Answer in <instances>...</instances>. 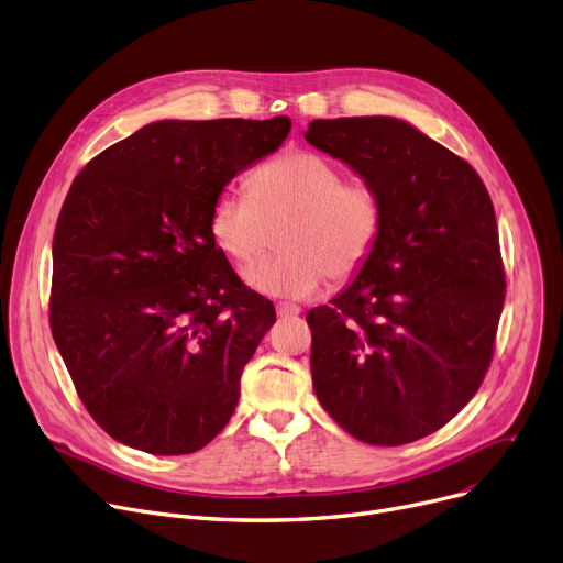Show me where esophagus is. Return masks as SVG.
Here are the masks:
<instances>
[{
  "instance_id": "34e87169",
  "label": "esophagus",
  "mask_w": 563,
  "mask_h": 563,
  "mask_svg": "<svg viewBox=\"0 0 563 563\" xmlns=\"http://www.w3.org/2000/svg\"><path fill=\"white\" fill-rule=\"evenodd\" d=\"M275 311H277V316L279 318H290V316H300V307L297 305H288V302H279L277 307H275Z\"/></svg>"
}]
</instances>
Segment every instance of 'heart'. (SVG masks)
Segmentation results:
<instances>
[{
	"instance_id": "b5f03b06",
	"label": "heart",
	"mask_w": 563,
	"mask_h": 563,
	"mask_svg": "<svg viewBox=\"0 0 563 563\" xmlns=\"http://www.w3.org/2000/svg\"><path fill=\"white\" fill-rule=\"evenodd\" d=\"M250 197H216L209 229L216 245L245 266L277 234V256L245 271V284L268 297L305 300L320 290L327 275L354 277L377 247L384 207L377 190L345 181L343 170L309 150L290 152L252 173Z\"/></svg>"
}]
</instances>
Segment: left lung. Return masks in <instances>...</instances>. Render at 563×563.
<instances>
[{"label":"left lung","instance_id":"1","mask_svg":"<svg viewBox=\"0 0 563 563\" xmlns=\"http://www.w3.org/2000/svg\"><path fill=\"white\" fill-rule=\"evenodd\" d=\"M305 139L371 184L375 252L307 313L322 409L371 445L437 432L477 393L505 305L498 222L471 165L390 115L313 120Z\"/></svg>","mask_w":563,"mask_h":563}]
</instances>
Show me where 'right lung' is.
<instances>
[{
  "label": "right lung",
  "instance_id": "right-lung-1",
  "mask_svg": "<svg viewBox=\"0 0 563 563\" xmlns=\"http://www.w3.org/2000/svg\"><path fill=\"white\" fill-rule=\"evenodd\" d=\"M290 120H158L95 156L54 229L49 324L81 402L115 441L202 450L277 320L209 229L216 197Z\"/></svg>",
  "mask_w": 563,
  "mask_h": 563
}]
</instances>
